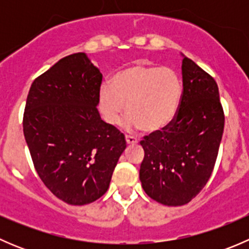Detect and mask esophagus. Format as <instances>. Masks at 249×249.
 <instances>
[{
	"label": "esophagus",
	"instance_id": "34e87169",
	"mask_svg": "<svg viewBox=\"0 0 249 249\" xmlns=\"http://www.w3.org/2000/svg\"><path fill=\"white\" fill-rule=\"evenodd\" d=\"M125 141H126L127 144H135V143H137V139H135L134 136H129V135L125 136Z\"/></svg>",
	"mask_w": 249,
	"mask_h": 249
}]
</instances>
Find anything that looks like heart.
<instances>
[{"label": "heart", "mask_w": 249, "mask_h": 249, "mask_svg": "<svg viewBox=\"0 0 249 249\" xmlns=\"http://www.w3.org/2000/svg\"><path fill=\"white\" fill-rule=\"evenodd\" d=\"M182 96V82L175 70L135 64L120 70L99 91V109L110 125L129 113V129L154 132L166 127L175 118Z\"/></svg>", "instance_id": "heart-1"}]
</instances>
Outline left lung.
Masks as SVG:
<instances>
[{
  "label": "left lung",
  "instance_id": "8db88e82",
  "mask_svg": "<svg viewBox=\"0 0 249 249\" xmlns=\"http://www.w3.org/2000/svg\"><path fill=\"white\" fill-rule=\"evenodd\" d=\"M183 91L166 127L141 141L140 179L145 194L166 206H183L203 189L214 169L224 131V109L214 78L185 56Z\"/></svg>",
  "mask_w": 249,
  "mask_h": 249
}]
</instances>
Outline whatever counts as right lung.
<instances>
[{"mask_svg": "<svg viewBox=\"0 0 249 249\" xmlns=\"http://www.w3.org/2000/svg\"><path fill=\"white\" fill-rule=\"evenodd\" d=\"M102 74L84 53L62 57L31 84L22 130L44 185L69 205L94 202L107 192L124 135L100 118Z\"/></svg>", "mask_w": 249, "mask_h": 249, "instance_id": "add662e5", "label": "right lung"}]
</instances>
